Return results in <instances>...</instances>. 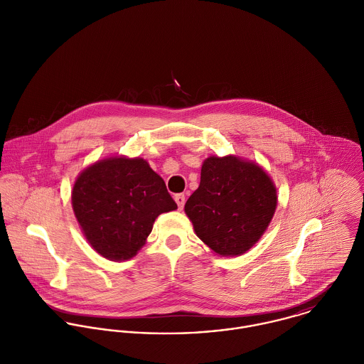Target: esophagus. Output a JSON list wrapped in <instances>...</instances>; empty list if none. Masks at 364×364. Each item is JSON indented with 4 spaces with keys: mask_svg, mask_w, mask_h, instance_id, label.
Returning a JSON list of instances; mask_svg holds the SVG:
<instances>
[{
    "mask_svg": "<svg viewBox=\"0 0 364 364\" xmlns=\"http://www.w3.org/2000/svg\"><path fill=\"white\" fill-rule=\"evenodd\" d=\"M173 199H175V202H176L178 208H179V209H182V208H183V205H185V195H183V193H178V195H175V196H173Z\"/></svg>",
    "mask_w": 364,
    "mask_h": 364,
    "instance_id": "esophagus-1",
    "label": "esophagus"
}]
</instances>
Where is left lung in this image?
Segmentation results:
<instances>
[{
	"label": "left lung",
	"mask_w": 364,
	"mask_h": 364,
	"mask_svg": "<svg viewBox=\"0 0 364 364\" xmlns=\"http://www.w3.org/2000/svg\"><path fill=\"white\" fill-rule=\"evenodd\" d=\"M267 171L236 155L208 156L199 188L185 205L196 236L216 255L237 257L261 239L277 209Z\"/></svg>",
	"instance_id": "obj_1"
}]
</instances>
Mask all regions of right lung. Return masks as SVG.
Here are the masks:
<instances>
[{"mask_svg": "<svg viewBox=\"0 0 364 364\" xmlns=\"http://www.w3.org/2000/svg\"><path fill=\"white\" fill-rule=\"evenodd\" d=\"M72 208L87 242L110 261L136 255L155 219L178 209L149 164L125 155L85 168L73 183Z\"/></svg>", "mask_w": 364, "mask_h": 364, "instance_id": "1", "label": "right lung"}]
</instances>
